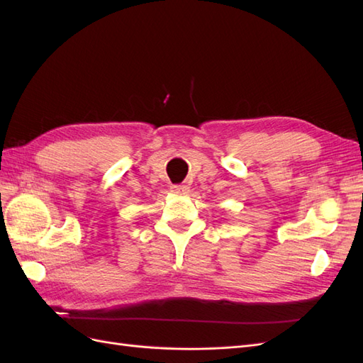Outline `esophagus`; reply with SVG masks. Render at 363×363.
I'll use <instances>...</instances> for the list:
<instances>
[{"instance_id": "obj_1", "label": "esophagus", "mask_w": 363, "mask_h": 363, "mask_svg": "<svg viewBox=\"0 0 363 363\" xmlns=\"http://www.w3.org/2000/svg\"><path fill=\"white\" fill-rule=\"evenodd\" d=\"M171 191L174 194H180V195H184V194H189V186L188 184H174Z\"/></svg>"}]
</instances>
